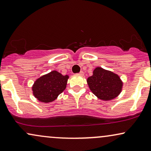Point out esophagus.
Instances as JSON below:
<instances>
[{"instance_id": "1", "label": "esophagus", "mask_w": 151, "mask_h": 151, "mask_svg": "<svg viewBox=\"0 0 151 151\" xmlns=\"http://www.w3.org/2000/svg\"><path fill=\"white\" fill-rule=\"evenodd\" d=\"M83 74H84V73H83V71H81L80 73H78V75L83 76Z\"/></svg>"}]
</instances>
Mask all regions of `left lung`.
<instances>
[{
    "mask_svg": "<svg viewBox=\"0 0 151 151\" xmlns=\"http://www.w3.org/2000/svg\"><path fill=\"white\" fill-rule=\"evenodd\" d=\"M93 94L102 100H111L120 94L122 83L114 73L97 67L87 80Z\"/></svg>",
    "mask_w": 151,
    "mask_h": 151,
    "instance_id": "obj_1",
    "label": "left lung"
}]
</instances>
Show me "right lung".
<instances>
[{
    "label": "right lung",
    "instance_id": "obj_1",
    "mask_svg": "<svg viewBox=\"0 0 151 151\" xmlns=\"http://www.w3.org/2000/svg\"><path fill=\"white\" fill-rule=\"evenodd\" d=\"M68 76L53 70L36 80L33 85V95L39 101L48 103L53 101L66 89Z\"/></svg>",
    "mask_w": 151,
    "mask_h": 151
}]
</instances>
